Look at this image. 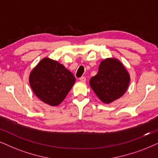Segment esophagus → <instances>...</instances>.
<instances>
[{
    "mask_svg": "<svg viewBox=\"0 0 158 158\" xmlns=\"http://www.w3.org/2000/svg\"><path fill=\"white\" fill-rule=\"evenodd\" d=\"M79 80H80L81 82H85V81H86V77H81V78H79Z\"/></svg>",
    "mask_w": 158,
    "mask_h": 158,
    "instance_id": "obj_1",
    "label": "esophagus"
}]
</instances>
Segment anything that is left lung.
Listing matches in <instances>:
<instances>
[{"label":"left lung","instance_id":"obj_1","mask_svg":"<svg viewBox=\"0 0 158 158\" xmlns=\"http://www.w3.org/2000/svg\"><path fill=\"white\" fill-rule=\"evenodd\" d=\"M130 74L123 63L116 58H106L101 62L98 72L89 80L91 88L105 103L121 98L128 87Z\"/></svg>","mask_w":158,"mask_h":158}]
</instances>
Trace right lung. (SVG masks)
I'll return each instance as SVG.
<instances>
[{"label":"right lung","mask_w":158,"mask_h":158,"mask_svg":"<svg viewBox=\"0 0 158 158\" xmlns=\"http://www.w3.org/2000/svg\"><path fill=\"white\" fill-rule=\"evenodd\" d=\"M76 81L73 73L57 61L44 57L29 76L35 95L44 103L57 106L63 102Z\"/></svg>","instance_id":"obj_1"}]
</instances>
